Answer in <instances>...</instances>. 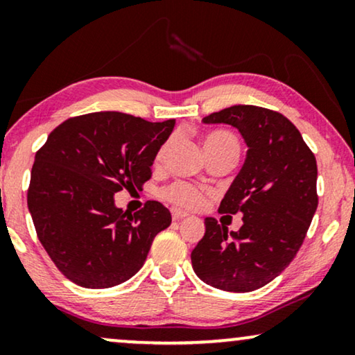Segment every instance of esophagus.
<instances>
[{
    "label": "esophagus",
    "instance_id": "obj_1",
    "mask_svg": "<svg viewBox=\"0 0 355 355\" xmlns=\"http://www.w3.org/2000/svg\"><path fill=\"white\" fill-rule=\"evenodd\" d=\"M171 216L174 221H179V220H182V218L187 216V211L179 210V208H171Z\"/></svg>",
    "mask_w": 355,
    "mask_h": 355
}]
</instances>
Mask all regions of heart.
I'll list each match as a JSON object with an SVG mask.
<instances>
[{"mask_svg": "<svg viewBox=\"0 0 355 355\" xmlns=\"http://www.w3.org/2000/svg\"><path fill=\"white\" fill-rule=\"evenodd\" d=\"M169 144H171V140H166V142L158 148L157 155H155V163L158 164L163 162L164 153H166ZM226 147L239 148V144H237V140L232 137L231 134L221 132V130H215V132L207 134L205 137H203V148H205L207 155L218 152V150H223ZM162 196L166 198L168 202L174 203L176 207L196 210V208L203 207V203L207 202L208 191L196 186V184H191L186 181H174L173 184H169V186L163 189Z\"/></svg>", "mask_w": 355, "mask_h": 355, "instance_id": "1", "label": "heart"}]
</instances>
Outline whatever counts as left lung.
Masks as SVG:
<instances>
[{"mask_svg":"<svg viewBox=\"0 0 355 355\" xmlns=\"http://www.w3.org/2000/svg\"><path fill=\"white\" fill-rule=\"evenodd\" d=\"M231 124L244 137L247 158L220 213H242L239 231L215 218L192 250L203 283L230 293H250L273 281L294 260L318 207L317 159L299 129L278 111L236 105L203 118Z\"/></svg>","mask_w":355,"mask_h":355,"instance_id":"left-lung-1","label":"left lung"}]
</instances>
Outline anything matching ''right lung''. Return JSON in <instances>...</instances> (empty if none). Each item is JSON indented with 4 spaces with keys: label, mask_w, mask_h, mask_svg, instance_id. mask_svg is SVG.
I'll return each instance as SVG.
<instances>
[{
    "label": "right lung",
    "mask_w": 355,
    "mask_h": 355,
    "mask_svg": "<svg viewBox=\"0 0 355 355\" xmlns=\"http://www.w3.org/2000/svg\"><path fill=\"white\" fill-rule=\"evenodd\" d=\"M174 124L98 111L66 119L38 148L28 211L43 249L72 283L90 289L124 283L171 225L163 203L148 200L129 213L114 207V193L144 187Z\"/></svg>",
    "instance_id": "add662e5"
}]
</instances>
